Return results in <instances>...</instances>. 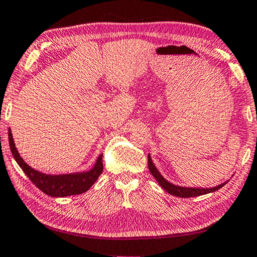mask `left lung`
<instances>
[{"label":"left lung","mask_w":257,"mask_h":257,"mask_svg":"<svg viewBox=\"0 0 257 257\" xmlns=\"http://www.w3.org/2000/svg\"><path fill=\"white\" fill-rule=\"evenodd\" d=\"M149 169H150L152 175H153V177L156 179V181L159 182L160 186L162 187L165 191H168L169 194L173 195V196L182 197V198L196 197V196H201V195L213 193V191L220 189L221 187H223L228 182L227 181V182H224V184H221L216 187H213V188H187V187L176 186L173 184H170V182L165 180L164 178L161 176V173L156 170L155 165L153 164V162H152V159L150 155H149Z\"/></svg>","instance_id":"left-lung-1"}]
</instances>
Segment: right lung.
Masks as SVG:
<instances>
[{"label": "right lung", "instance_id": "obj_1", "mask_svg": "<svg viewBox=\"0 0 257 257\" xmlns=\"http://www.w3.org/2000/svg\"><path fill=\"white\" fill-rule=\"evenodd\" d=\"M9 145H10L12 155L16 159L17 163L19 164V167L23 169L25 175L29 178L30 181L38 189L51 197H66L71 196V195H79L85 193L94 185V182L97 180V178L101 176L103 171V155L101 154L98 156L94 168L88 172L62 176H47L44 175V173L34 170L21 159L18 151L16 149L10 129H9Z\"/></svg>", "mask_w": 257, "mask_h": 257}]
</instances>
